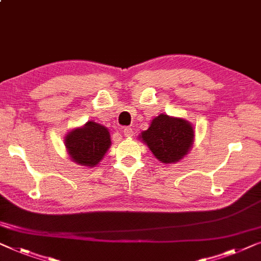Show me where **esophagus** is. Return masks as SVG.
Returning a JSON list of instances; mask_svg holds the SVG:
<instances>
[{"label":"esophagus","instance_id":"1","mask_svg":"<svg viewBox=\"0 0 261 261\" xmlns=\"http://www.w3.org/2000/svg\"><path fill=\"white\" fill-rule=\"evenodd\" d=\"M123 134L125 137H132V136H134V131H132L131 127H125V129L123 130Z\"/></svg>","mask_w":261,"mask_h":261}]
</instances>
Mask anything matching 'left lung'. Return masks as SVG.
Wrapping results in <instances>:
<instances>
[{"label": "left lung", "mask_w": 261, "mask_h": 261, "mask_svg": "<svg viewBox=\"0 0 261 261\" xmlns=\"http://www.w3.org/2000/svg\"><path fill=\"white\" fill-rule=\"evenodd\" d=\"M195 130L188 120L161 113L138 138L152 155L164 164L177 163L188 155L194 144Z\"/></svg>", "instance_id": "left-lung-1"}]
</instances>
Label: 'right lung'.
<instances>
[{
    "label": "right lung",
    "instance_id": "obj_1",
    "mask_svg": "<svg viewBox=\"0 0 261 261\" xmlns=\"http://www.w3.org/2000/svg\"><path fill=\"white\" fill-rule=\"evenodd\" d=\"M64 143L73 162L94 168L111 146V136L108 127L90 120L83 126L69 130L64 137Z\"/></svg>",
    "mask_w": 261,
    "mask_h": 261
}]
</instances>
